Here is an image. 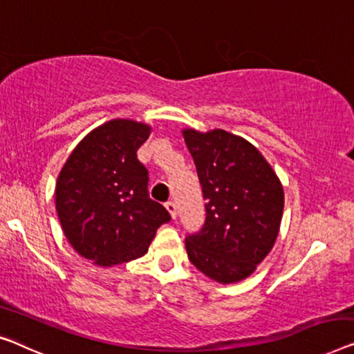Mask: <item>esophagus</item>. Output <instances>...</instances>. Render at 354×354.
I'll return each instance as SVG.
<instances>
[{"instance_id":"34e87169","label":"esophagus","mask_w":354,"mask_h":354,"mask_svg":"<svg viewBox=\"0 0 354 354\" xmlns=\"http://www.w3.org/2000/svg\"><path fill=\"white\" fill-rule=\"evenodd\" d=\"M165 208L168 209V213H170L171 218L175 219V218H176V214H178V211H176V203H175V202H171V200H170V202H167V203H165Z\"/></svg>"}]
</instances>
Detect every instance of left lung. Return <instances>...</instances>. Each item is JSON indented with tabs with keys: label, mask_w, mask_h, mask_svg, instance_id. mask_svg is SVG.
Listing matches in <instances>:
<instances>
[{
	"label": "left lung",
	"mask_w": 354,
	"mask_h": 354,
	"mask_svg": "<svg viewBox=\"0 0 354 354\" xmlns=\"http://www.w3.org/2000/svg\"><path fill=\"white\" fill-rule=\"evenodd\" d=\"M183 135L207 202L203 227L186 236L189 261L216 281H240L275 245L284 207L281 183L240 136L192 129Z\"/></svg>",
	"instance_id": "left-lung-1"
}]
</instances>
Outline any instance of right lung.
Returning <instances> with one entry per match:
<instances>
[{
  "label": "right lung",
  "mask_w": 354,
  "mask_h": 354,
  "mask_svg": "<svg viewBox=\"0 0 354 354\" xmlns=\"http://www.w3.org/2000/svg\"><path fill=\"white\" fill-rule=\"evenodd\" d=\"M151 129L115 119L79 143L55 187L60 224L71 246L103 267L141 257L171 216L147 192L149 173L136 151Z\"/></svg>",
  "instance_id": "right-lung-1"
}]
</instances>
